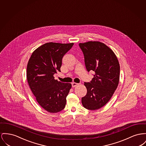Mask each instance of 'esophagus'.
<instances>
[{"mask_svg": "<svg viewBox=\"0 0 146 146\" xmlns=\"http://www.w3.org/2000/svg\"><path fill=\"white\" fill-rule=\"evenodd\" d=\"M79 84L78 83H72V87H75V86H77Z\"/></svg>", "mask_w": 146, "mask_h": 146, "instance_id": "obj_1", "label": "esophagus"}]
</instances>
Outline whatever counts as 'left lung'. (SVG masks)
<instances>
[{"mask_svg": "<svg viewBox=\"0 0 146 146\" xmlns=\"http://www.w3.org/2000/svg\"><path fill=\"white\" fill-rule=\"evenodd\" d=\"M79 46L84 54L86 70L95 72L90 82H84L87 93L82 103L86 109L98 110L110 100L118 86L120 64L114 52L104 43L89 41Z\"/></svg>", "mask_w": 146, "mask_h": 146, "instance_id": "1", "label": "left lung"}]
</instances>
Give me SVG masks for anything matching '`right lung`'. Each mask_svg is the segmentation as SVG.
<instances>
[{"instance_id": "obj_1", "label": "right lung", "mask_w": 146, "mask_h": 146, "mask_svg": "<svg viewBox=\"0 0 146 146\" xmlns=\"http://www.w3.org/2000/svg\"><path fill=\"white\" fill-rule=\"evenodd\" d=\"M73 44L45 43L35 50L28 62L29 86L39 105L49 112L57 113L65 108L72 85L55 80L53 75L60 72L62 58Z\"/></svg>"}]
</instances>
